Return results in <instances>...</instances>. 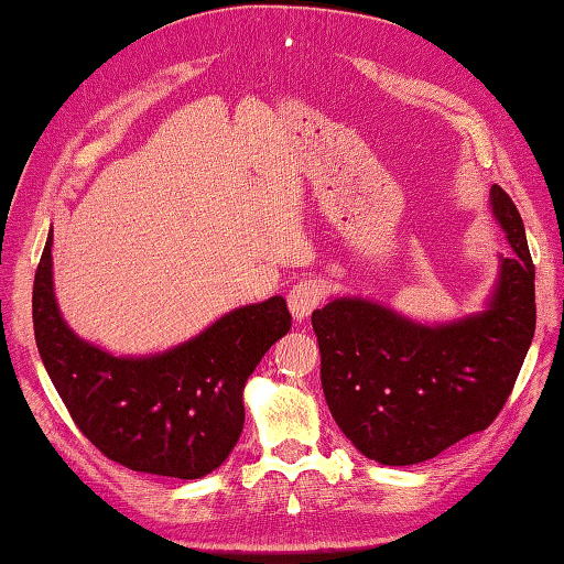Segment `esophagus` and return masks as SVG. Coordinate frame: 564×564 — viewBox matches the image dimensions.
Listing matches in <instances>:
<instances>
[{
  "instance_id": "1",
  "label": "esophagus",
  "mask_w": 564,
  "mask_h": 564,
  "mask_svg": "<svg viewBox=\"0 0 564 564\" xmlns=\"http://www.w3.org/2000/svg\"><path fill=\"white\" fill-rule=\"evenodd\" d=\"M324 296H326V284L322 280L304 278L296 284H292L290 294H286V304H290V312L296 322H304V318L324 302Z\"/></svg>"
}]
</instances>
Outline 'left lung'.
I'll return each instance as SVG.
<instances>
[{
	"label": "left lung",
	"mask_w": 564,
	"mask_h": 564,
	"mask_svg": "<svg viewBox=\"0 0 564 564\" xmlns=\"http://www.w3.org/2000/svg\"><path fill=\"white\" fill-rule=\"evenodd\" d=\"M491 208L513 254L501 258L486 312L422 326L368 300H334L312 314L322 388L360 454L386 466L427 462L503 410L535 334V264L511 196Z\"/></svg>",
	"instance_id": "1"
}]
</instances>
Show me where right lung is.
<instances>
[{"mask_svg": "<svg viewBox=\"0 0 564 564\" xmlns=\"http://www.w3.org/2000/svg\"><path fill=\"white\" fill-rule=\"evenodd\" d=\"M53 232L34 280V334L46 373L78 430L132 471L200 479L242 432V388L290 332L282 296L240 306L166 354L117 358L70 332L53 296Z\"/></svg>", "mask_w": 564, "mask_h": 564, "instance_id": "1", "label": "right lung"}]
</instances>
